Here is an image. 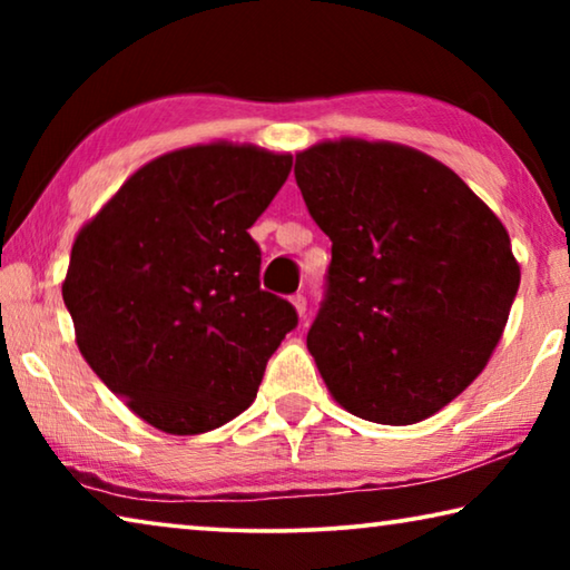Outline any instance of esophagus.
<instances>
[{
	"instance_id": "1",
	"label": "esophagus",
	"mask_w": 570,
	"mask_h": 570,
	"mask_svg": "<svg viewBox=\"0 0 570 570\" xmlns=\"http://www.w3.org/2000/svg\"><path fill=\"white\" fill-rule=\"evenodd\" d=\"M292 304H294L298 316L306 314V296H304V294H294V296H292Z\"/></svg>"
}]
</instances>
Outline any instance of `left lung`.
<instances>
[{
  "label": "left lung",
  "instance_id": "obj_1",
  "mask_svg": "<svg viewBox=\"0 0 570 570\" xmlns=\"http://www.w3.org/2000/svg\"><path fill=\"white\" fill-rule=\"evenodd\" d=\"M294 176L332 240L306 334L326 387L370 422L430 417L505 330L520 284L505 226L458 173L394 142H320Z\"/></svg>",
  "mask_w": 570,
  "mask_h": 570
}]
</instances>
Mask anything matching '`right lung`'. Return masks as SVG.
I'll return each mask as SVG.
<instances>
[{"instance_id": "right-lung-1", "label": "right lung", "mask_w": 570, "mask_h": 570, "mask_svg": "<svg viewBox=\"0 0 570 570\" xmlns=\"http://www.w3.org/2000/svg\"><path fill=\"white\" fill-rule=\"evenodd\" d=\"M292 156L183 148L122 183L72 244L62 298L77 346L128 407L168 435H198L256 400L268 356L298 324L258 282L248 228Z\"/></svg>"}]
</instances>
